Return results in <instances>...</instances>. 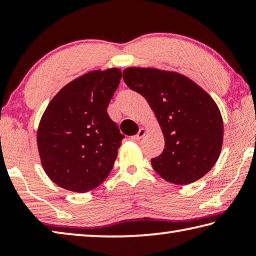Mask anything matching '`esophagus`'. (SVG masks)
Instances as JSON below:
<instances>
[{
	"instance_id": "obj_1",
	"label": "esophagus",
	"mask_w": 256,
	"mask_h": 256,
	"mask_svg": "<svg viewBox=\"0 0 256 256\" xmlns=\"http://www.w3.org/2000/svg\"><path fill=\"white\" fill-rule=\"evenodd\" d=\"M146 130L141 128L140 130H138V132L136 134V136H133L131 138H132V140H136V141H138V140H140V138H144V136H146Z\"/></svg>"
}]
</instances>
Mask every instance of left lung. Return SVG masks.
Masks as SVG:
<instances>
[{
    "label": "left lung",
    "mask_w": 256,
    "mask_h": 256,
    "mask_svg": "<svg viewBox=\"0 0 256 256\" xmlns=\"http://www.w3.org/2000/svg\"><path fill=\"white\" fill-rule=\"evenodd\" d=\"M123 79L146 99L164 133V151L151 159L154 170L178 185L204 176L224 140L222 114L210 94L188 76L152 68H128Z\"/></svg>",
    "instance_id": "1"
}]
</instances>
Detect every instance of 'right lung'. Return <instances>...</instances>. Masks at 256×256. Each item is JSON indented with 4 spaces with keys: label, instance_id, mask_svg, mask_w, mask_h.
Masks as SVG:
<instances>
[{
    "label": "right lung",
    "instance_id": "add662e5",
    "mask_svg": "<svg viewBox=\"0 0 256 256\" xmlns=\"http://www.w3.org/2000/svg\"><path fill=\"white\" fill-rule=\"evenodd\" d=\"M122 78L120 68L76 78L52 99L42 116L37 146L47 176L76 193L107 178L124 136L107 114Z\"/></svg>",
    "mask_w": 256,
    "mask_h": 256
}]
</instances>
